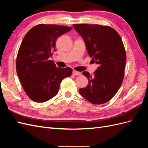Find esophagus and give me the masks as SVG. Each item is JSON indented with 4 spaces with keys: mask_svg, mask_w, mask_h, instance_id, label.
Instances as JSON below:
<instances>
[{
    "mask_svg": "<svg viewBox=\"0 0 148 148\" xmlns=\"http://www.w3.org/2000/svg\"><path fill=\"white\" fill-rule=\"evenodd\" d=\"M73 74L74 75H80L81 74V73H80V72L76 71H73Z\"/></svg>",
    "mask_w": 148,
    "mask_h": 148,
    "instance_id": "esophagus-1",
    "label": "esophagus"
}]
</instances>
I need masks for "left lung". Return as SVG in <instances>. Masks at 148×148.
I'll use <instances>...</instances> for the list:
<instances>
[{"instance_id": "left-lung-1", "label": "left lung", "mask_w": 148, "mask_h": 148, "mask_svg": "<svg viewBox=\"0 0 148 148\" xmlns=\"http://www.w3.org/2000/svg\"><path fill=\"white\" fill-rule=\"evenodd\" d=\"M84 39L92 60L99 67L90 75L82 74L89 80L81 95L94 104H104L114 96L122 84L126 54L122 39L114 29L97 24H73Z\"/></svg>"}]
</instances>
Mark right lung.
<instances>
[{
  "mask_svg": "<svg viewBox=\"0 0 148 148\" xmlns=\"http://www.w3.org/2000/svg\"><path fill=\"white\" fill-rule=\"evenodd\" d=\"M72 29L39 24L22 40L17 56V74L26 94L32 101L43 103L52 99L58 94L62 79L71 75L70 67H56L49 58L55 51L58 38Z\"/></svg>",
  "mask_w": 148,
  "mask_h": 148,
  "instance_id": "obj_1",
  "label": "right lung"
}]
</instances>
